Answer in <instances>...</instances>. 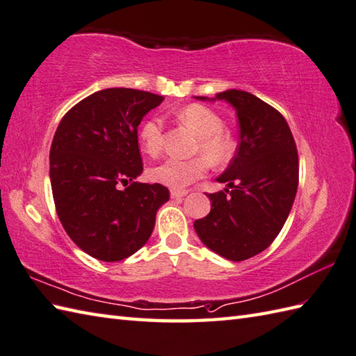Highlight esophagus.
<instances>
[{"label": "esophagus", "mask_w": 356, "mask_h": 356, "mask_svg": "<svg viewBox=\"0 0 356 356\" xmlns=\"http://www.w3.org/2000/svg\"><path fill=\"white\" fill-rule=\"evenodd\" d=\"M188 193L186 191H179V190H171V197L172 199H182Z\"/></svg>", "instance_id": "obj_1"}]
</instances>
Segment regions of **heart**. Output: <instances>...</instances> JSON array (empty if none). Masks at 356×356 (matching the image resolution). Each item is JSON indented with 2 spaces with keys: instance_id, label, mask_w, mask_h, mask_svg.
Masks as SVG:
<instances>
[{
  "instance_id": "1",
  "label": "heart",
  "mask_w": 356,
  "mask_h": 356,
  "mask_svg": "<svg viewBox=\"0 0 356 356\" xmlns=\"http://www.w3.org/2000/svg\"><path fill=\"white\" fill-rule=\"evenodd\" d=\"M177 120L197 136L194 153L204 156L177 161L166 159L149 170V177L171 190H184L208 171V162L214 166L228 163L234 156V140L223 131L225 122L214 110L205 105L191 104L177 113ZM140 147L149 156H157L163 148V124L161 119L151 118L139 130Z\"/></svg>"
}]
</instances>
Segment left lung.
<instances>
[{
    "label": "left lung",
    "instance_id": "left-lung-1",
    "mask_svg": "<svg viewBox=\"0 0 356 356\" xmlns=\"http://www.w3.org/2000/svg\"><path fill=\"white\" fill-rule=\"evenodd\" d=\"M216 99L236 108L240 140L229 166L217 177L228 188L208 194L211 213L195 220L194 229L216 254L243 261L275 240L291 213L298 151L286 119L269 104L241 90H226Z\"/></svg>",
    "mask_w": 356,
    "mask_h": 356
}]
</instances>
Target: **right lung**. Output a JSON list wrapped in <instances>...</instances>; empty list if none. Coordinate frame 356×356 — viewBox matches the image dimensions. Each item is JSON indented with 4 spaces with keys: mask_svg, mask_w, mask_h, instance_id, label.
Wrapping results in <instances>:
<instances>
[{
    "mask_svg": "<svg viewBox=\"0 0 356 356\" xmlns=\"http://www.w3.org/2000/svg\"><path fill=\"white\" fill-rule=\"evenodd\" d=\"M165 99L134 88H105L65 113L50 147L56 214L69 237L101 261H120L147 243L161 184L134 182L143 170L138 127ZM125 186V188H120Z\"/></svg>",
    "mask_w": 356,
    "mask_h": 356,
    "instance_id": "obj_1",
    "label": "right lung"
}]
</instances>
